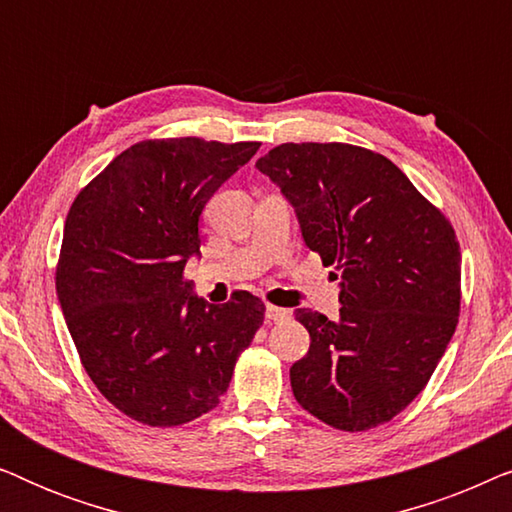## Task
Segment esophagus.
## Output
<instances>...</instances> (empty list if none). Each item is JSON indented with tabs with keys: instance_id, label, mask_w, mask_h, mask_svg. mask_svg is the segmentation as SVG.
<instances>
[{
	"instance_id": "34e87169",
	"label": "esophagus",
	"mask_w": 512,
	"mask_h": 512,
	"mask_svg": "<svg viewBox=\"0 0 512 512\" xmlns=\"http://www.w3.org/2000/svg\"><path fill=\"white\" fill-rule=\"evenodd\" d=\"M289 317H291V312L284 310V307H275V305L265 307V319L268 321H286Z\"/></svg>"
}]
</instances>
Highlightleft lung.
<instances>
[{"label":"left lung","mask_w":512,"mask_h":512,"mask_svg":"<svg viewBox=\"0 0 512 512\" xmlns=\"http://www.w3.org/2000/svg\"><path fill=\"white\" fill-rule=\"evenodd\" d=\"M256 167L340 279L338 319L296 310L310 349L291 366L293 396L342 431L389 422L426 387L457 328L452 226L391 160L361 146L282 144Z\"/></svg>","instance_id":"left-lung-1"}]
</instances>
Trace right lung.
Listing matches in <instances>:
<instances>
[{
    "mask_svg": "<svg viewBox=\"0 0 512 512\" xmlns=\"http://www.w3.org/2000/svg\"><path fill=\"white\" fill-rule=\"evenodd\" d=\"M258 142H139L76 195L55 289L83 368L111 405L149 426L216 408L263 324L247 291L207 303L184 282L200 258V214Z\"/></svg>",
    "mask_w": 512,
    "mask_h": 512,
    "instance_id": "obj_1",
    "label": "right lung"
}]
</instances>
